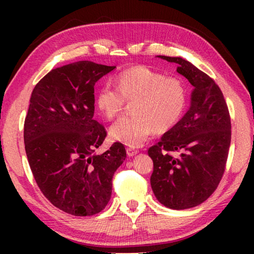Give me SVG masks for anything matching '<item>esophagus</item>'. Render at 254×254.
<instances>
[{
    "label": "esophagus",
    "instance_id": "1",
    "mask_svg": "<svg viewBox=\"0 0 254 254\" xmlns=\"http://www.w3.org/2000/svg\"><path fill=\"white\" fill-rule=\"evenodd\" d=\"M137 152H139V151H137V150L134 149V148H127V153L128 157L135 156V154H136Z\"/></svg>",
    "mask_w": 254,
    "mask_h": 254
}]
</instances>
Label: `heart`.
I'll return each mask as SVG.
<instances>
[{"mask_svg": "<svg viewBox=\"0 0 254 254\" xmlns=\"http://www.w3.org/2000/svg\"><path fill=\"white\" fill-rule=\"evenodd\" d=\"M132 102L131 115L111 127L114 140L139 147L152 132L165 133L182 119L187 104V89L176 76H166L145 66H134L120 72L117 87L104 85L96 94L98 110L107 120L121 113Z\"/></svg>", "mask_w": 254, "mask_h": 254, "instance_id": "heart-1", "label": "heart"}]
</instances>
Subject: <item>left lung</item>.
Here are the masks:
<instances>
[{"label":"left lung","instance_id":"obj_1","mask_svg":"<svg viewBox=\"0 0 254 254\" xmlns=\"http://www.w3.org/2000/svg\"><path fill=\"white\" fill-rule=\"evenodd\" d=\"M159 57L178 64L177 71L194 86L185 117L148 150L153 161L150 182L157 199L173 209L199 205L224 175L231 144V118L213 78L180 57Z\"/></svg>","mask_w":254,"mask_h":254}]
</instances>
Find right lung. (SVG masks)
<instances>
[{
  "label": "right lung",
  "mask_w": 254,
  "mask_h": 254,
  "mask_svg": "<svg viewBox=\"0 0 254 254\" xmlns=\"http://www.w3.org/2000/svg\"><path fill=\"white\" fill-rule=\"evenodd\" d=\"M114 68L87 60L56 68L30 98L23 139L34 180L51 204L75 216L106 207L114 173L127 158L121 142L95 154L106 130L94 119V86Z\"/></svg>",
  "instance_id": "obj_1"
}]
</instances>
